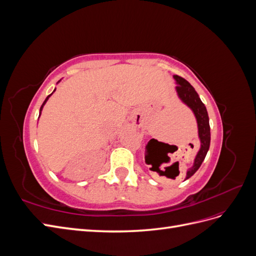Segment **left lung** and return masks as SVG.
Instances as JSON below:
<instances>
[{"label":"left lung","mask_w":256,"mask_h":256,"mask_svg":"<svg viewBox=\"0 0 256 256\" xmlns=\"http://www.w3.org/2000/svg\"><path fill=\"white\" fill-rule=\"evenodd\" d=\"M173 78L177 84L176 92L178 97L180 98L184 104H187L190 108L196 115L198 128V138L200 141V147L194 159V164L187 171L186 180H188L198 171L206 157L209 145H210V126H209V118L206 106L202 102V100L200 99L194 88L187 80H184L180 76L175 74L173 76Z\"/></svg>","instance_id":"1"}]
</instances>
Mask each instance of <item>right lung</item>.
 <instances>
[{"label":"right lung","instance_id":"obj_1","mask_svg":"<svg viewBox=\"0 0 256 256\" xmlns=\"http://www.w3.org/2000/svg\"><path fill=\"white\" fill-rule=\"evenodd\" d=\"M58 82H60V81H58ZM53 92H56V90H53ZM52 94H53V92H52ZM52 94H50V95H49V96H48V97H47V98H46V100H44V104H42V106H40V114H42V108H44V104H46V102H47V100H48V99H49V97H50V96H51V95H52Z\"/></svg>","mask_w":256,"mask_h":256}]
</instances>
